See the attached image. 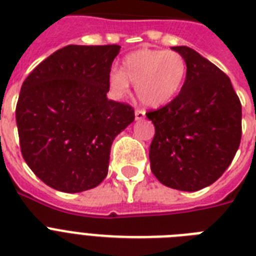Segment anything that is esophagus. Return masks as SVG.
<instances>
[{
  "label": "esophagus",
  "instance_id": "34e87169",
  "mask_svg": "<svg viewBox=\"0 0 256 256\" xmlns=\"http://www.w3.org/2000/svg\"><path fill=\"white\" fill-rule=\"evenodd\" d=\"M144 118V110H140V108H136V120H140Z\"/></svg>",
  "mask_w": 256,
  "mask_h": 256
}]
</instances>
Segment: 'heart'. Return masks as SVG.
<instances>
[{"label": "heart", "mask_w": 256, "mask_h": 256, "mask_svg": "<svg viewBox=\"0 0 256 256\" xmlns=\"http://www.w3.org/2000/svg\"><path fill=\"white\" fill-rule=\"evenodd\" d=\"M186 76V61L174 50L140 49L124 58L122 70H110L108 82L116 98L126 96L132 82L142 104L162 108L180 92Z\"/></svg>", "instance_id": "heart-1"}]
</instances>
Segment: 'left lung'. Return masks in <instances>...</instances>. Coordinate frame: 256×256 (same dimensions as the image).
I'll return each mask as SVG.
<instances>
[{"label":"left lung","instance_id":"1","mask_svg":"<svg viewBox=\"0 0 256 256\" xmlns=\"http://www.w3.org/2000/svg\"><path fill=\"white\" fill-rule=\"evenodd\" d=\"M187 64L184 85L164 108L146 112L156 126L152 174L164 186L198 191L234 160L242 136V104L230 78L187 46H172Z\"/></svg>","mask_w":256,"mask_h":256}]
</instances>
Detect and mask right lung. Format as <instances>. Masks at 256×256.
Wrapping results in <instances>:
<instances>
[{"mask_svg":"<svg viewBox=\"0 0 256 256\" xmlns=\"http://www.w3.org/2000/svg\"><path fill=\"white\" fill-rule=\"evenodd\" d=\"M120 46L68 45L22 84L17 108L24 160L52 188L81 192L108 175L114 138L136 116L108 100V73Z\"/></svg>","mask_w":256,"mask_h":256,"instance_id":"1","label":"right lung"}]
</instances>
